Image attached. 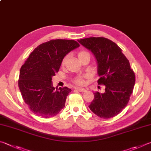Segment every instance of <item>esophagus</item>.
Returning a JSON list of instances; mask_svg holds the SVG:
<instances>
[{"instance_id":"esophagus-1","label":"esophagus","mask_w":151,"mask_h":151,"mask_svg":"<svg viewBox=\"0 0 151 151\" xmlns=\"http://www.w3.org/2000/svg\"><path fill=\"white\" fill-rule=\"evenodd\" d=\"M74 89H76V90L79 91H80V92H84V91H86V89L81 88H78V87H75V88H74Z\"/></svg>"}]
</instances>
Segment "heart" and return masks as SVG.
<instances>
[{
	"label": "heart",
	"mask_w": 151,
	"mask_h": 151,
	"mask_svg": "<svg viewBox=\"0 0 151 151\" xmlns=\"http://www.w3.org/2000/svg\"><path fill=\"white\" fill-rule=\"evenodd\" d=\"M78 58L79 60H81V58L86 56H89L90 57V55H89V53L86 51H80L78 53ZM66 59L67 58L64 57L62 60V65L63 66L65 65L66 62ZM89 78V76L88 74H82V75H79L73 79V83H76V85L78 86H83L84 84L86 83V79H88Z\"/></svg>",
	"instance_id": "b5f03b06"
}]
</instances>
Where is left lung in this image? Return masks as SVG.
<instances>
[{"label":"left lung","mask_w":151,"mask_h":151,"mask_svg":"<svg viewBox=\"0 0 151 151\" xmlns=\"http://www.w3.org/2000/svg\"><path fill=\"white\" fill-rule=\"evenodd\" d=\"M78 42L95 55L99 76L97 83L105 86L104 93H93L89 109L101 118L115 117L127 106L135 83L129 61L115 42L104 37H91Z\"/></svg>","instance_id":"left-lung-1"}]
</instances>
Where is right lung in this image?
I'll use <instances>...</instances> for the list:
<instances>
[{
  "instance_id": "right-lung-1",
  "label": "right lung",
  "mask_w": 151,
  "mask_h": 151,
  "mask_svg": "<svg viewBox=\"0 0 151 151\" xmlns=\"http://www.w3.org/2000/svg\"><path fill=\"white\" fill-rule=\"evenodd\" d=\"M79 46L75 40H51L36 47L22 65L18 87L24 101L34 114L50 118L65 107L71 89H55L52 77L58 72L65 55Z\"/></svg>"
}]
</instances>
